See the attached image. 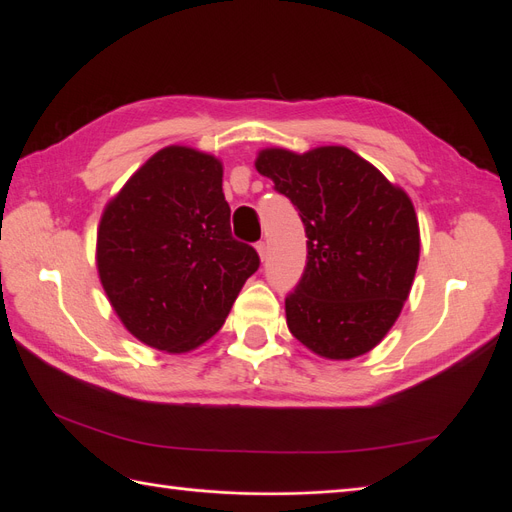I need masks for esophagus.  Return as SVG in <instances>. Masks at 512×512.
Instances as JSON below:
<instances>
[{
  "label": "esophagus",
  "instance_id": "1",
  "mask_svg": "<svg viewBox=\"0 0 512 512\" xmlns=\"http://www.w3.org/2000/svg\"><path fill=\"white\" fill-rule=\"evenodd\" d=\"M256 252H258V256H260V260H267V243H264V241H258L256 243Z\"/></svg>",
  "mask_w": 512,
  "mask_h": 512
}]
</instances>
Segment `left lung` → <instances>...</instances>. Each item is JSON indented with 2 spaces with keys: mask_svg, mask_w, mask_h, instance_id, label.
Segmentation results:
<instances>
[{
  "mask_svg": "<svg viewBox=\"0 0 512 512\" xmlns=\"http://www.w3.org/2000/svg\"><path fill=\"white\" fill-rule=\"evenodd\" d=\"M254 166L292 199L309 237L304 275L285 298L290 332L323 359L370 353L416 277L420 227L410 195L340 145L267 147Z\"/></svg>",
  "mask_w": 512,
  "mask_h": 512,
  "instance_id": "left-lung-1",
  "label": "left lung"
}]
</instances>
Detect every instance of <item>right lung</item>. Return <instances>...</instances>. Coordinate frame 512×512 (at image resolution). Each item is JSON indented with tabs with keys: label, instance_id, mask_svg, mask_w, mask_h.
<instances>
[{
	"label": "right lung",
	"instance_id": "add662e5",
	"mask_svg": "<svg viewBox=\"0 0 512 512\" xmlns=\"http://www.w3.org/2000/svg\"><path fill=\"white\" fill-rule=\"evenodd\" d=\"M222 161L170 145L149 157L102 210L96 269L126 330L157 351L191 353L227 319L258 271L231 235Z\"/></svg>",
	"mask_w": 512,
	"mask_h": 512
}]
</instances>
